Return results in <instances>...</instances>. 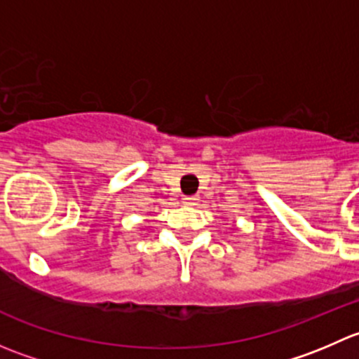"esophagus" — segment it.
<instances>
[{"mask_svg": "<svg viewBox=\"0 0 359 359\" xmlns=\"http://www.w3.org/2000/svg\"><path fill=\"white\" fill-rule=\"evenodd\" d=\"M182 203H184V205H187V206L198 205V196H184Z\"/></svg>", "mask_w": 359, "mask_h": 359, "instance_id": "34e87169", "label": "esophagus"}]
</instances>
